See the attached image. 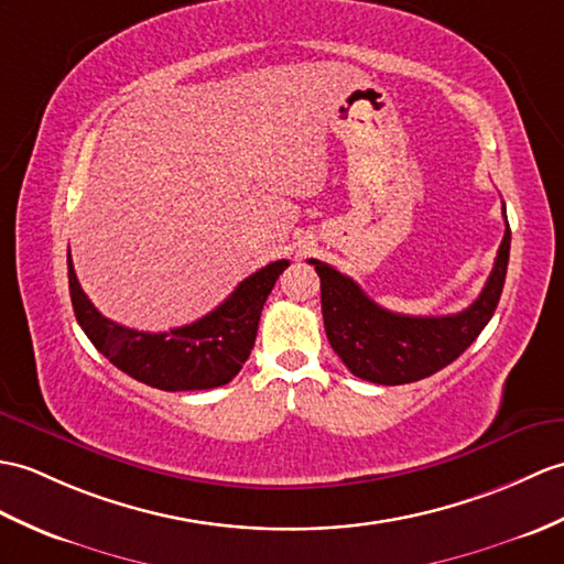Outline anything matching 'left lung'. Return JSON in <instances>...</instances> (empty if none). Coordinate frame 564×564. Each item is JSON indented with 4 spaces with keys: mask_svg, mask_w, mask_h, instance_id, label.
Masks as SVG:
<instances>
[{
    "mask_svg": "<svg viewBox=\"0 0 564 564\" xmlns=\"http://www.w3.org/2000/svg\"><path fill=\"white\" fill-rule=\"evenodd\" d=\"M505 212V208H502ZM512 230L509 223L490 279L466 310L444 317H409L379 307L341 271L310 259L322 281L324 329L346 368L375 384H409L447 368L476 341L500 303Z\"/></svg>",
    "mask_w": 564,
    "mask_h": 564,
    "instance_id": "1",
    "label": "left lung"
}]
</instances>
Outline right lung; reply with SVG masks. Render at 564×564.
Segmentation results:
<instances>
[{
  "instance_id": "1",
  "label": "right lung",
  "mask_w": 564,
  "mask_h": 564,
  "mask_svg": "<svg viewBox=\"0 0 564 564\" xmlns=\"http://www.w3.org/2000/svg\"><path fill=\"white\" fill-rule=\"evenodd\" d=\"M67 267L76 322L115 368L155 389L194 391L228 384L242 370L254 348L261 307L285 271L288 259L247 276L206 317L161 334L137 332L102 317L82 291L72 254H67Z\"/></svg>"
}]
</instances>
